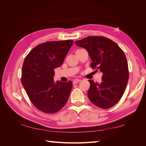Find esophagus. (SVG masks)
Returning <instances> with one entry per match:
<instances>
[{"instance_id": "34e87169", "label": "esophagus", "mask_w": 146, "mask_h": 146, "mask_svg": "<svg viewBox=\"0 0 146 146\" xmlns=\"http://www.w3.org/2000/svg\"><path fill=\"white\" fill-rule=\"evenodd\" d=\"M81 82V80H79V79H75V80H73V83L74 85L75 84H76L77 83H78V82Z\"/></svg>"}]
</instances>
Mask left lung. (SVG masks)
Wrapping results in <instances>:
<instances>
[{"mask_svg": "<svg viewBox=\"0 0 146 146\" xmlns=\"http://www.w3.org/2000/svg\"><path fill=\"white\" fill-rule=\"evenodd\" d=\"M88 51L93 69L103 73L100 83L89 80V100L104 109L114 106L125 92L129 80L127 61L119 46L103 36H88L75 41Z\"/></svg>", "mask_w": 146, "mask_h": 146, "instance_id": "1", "label": "left lung"}]
</instances>
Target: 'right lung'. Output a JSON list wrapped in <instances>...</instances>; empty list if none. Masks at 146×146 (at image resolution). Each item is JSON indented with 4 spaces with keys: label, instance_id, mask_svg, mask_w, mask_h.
Listing matches in <instances>:
<instances>
[{
    "label": "right lung",
    "instance_id": "obj_1",
    "mask_svg": "<svg viewBox=\"0 0 146 146\" xmlns=\"http://www.w3.org/2000/svg\"><path fill=\"white\" fill-rule=\"evenodd\" d=\"M72 40L48 41L34 48L24 59L21 83L33 104L47 113L57 112L66 104L73 83L54 81L55 68L63 64Z\"/></svg>",
    "mask_w": 146,
    "mask_h": 146
}]
</instances>
